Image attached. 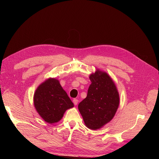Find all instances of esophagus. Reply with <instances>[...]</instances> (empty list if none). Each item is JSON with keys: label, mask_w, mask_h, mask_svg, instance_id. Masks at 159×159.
I'll return each mask as SVG.
<instances>
[{"label": "esophagus", "mask_w": 159, "mask_h": 159, "mask_svg": "<svg viewBox=\"0 0 159 159\" xmlns=\"http://www.w3.org/2000/svg\"><path fill=\"white\" fill-rule=\"evenodd\" d=\"M73 104H74L75 105H77V104H78V100L76 99V98H74V99L73 100Z\"/></svg>", "instance_id": "esophagus-1"}]
</instances>
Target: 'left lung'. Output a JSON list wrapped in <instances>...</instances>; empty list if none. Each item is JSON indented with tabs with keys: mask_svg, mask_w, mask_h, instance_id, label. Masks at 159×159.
Listing matches in <instances>:
<instances>
[{
	"mask_svg": "<svg viewBox=\"0 0 159 159\" xmlns=\"http://www.w3.org/2000/svg\"><path fill=\"white\" fill-rule=\"evenodd\" d=\"M91 84L86 98L78 106L86 126L97 129L109 122L119 105L118 91L106 73L97 70L89 76Z\"/></svg>",
	"mask_w": 159,
	"mask_h": 159,
	"instance_id": "8db88e82",
	"label": "left lung"
}]
</instances>
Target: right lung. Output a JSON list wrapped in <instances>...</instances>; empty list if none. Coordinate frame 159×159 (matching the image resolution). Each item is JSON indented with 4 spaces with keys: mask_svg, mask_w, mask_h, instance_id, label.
Segmentation results:
<instances>
[{
    "mask_svg": "<svg viewBox=\"0 0 159 159\" xmlns=\"http://www.w3.org/2000/svg\"><path fill=\"white\" fill-rule=\"evenodd\" d=\"M34 105L41 117L51 124L59 121L66 110L74 106L55 79H49L37 88L34 95Z\"/></svg>",
    "mask_w": 159,
    "mask_h": 159,
    "instance_id": "1",
    "label": "right lung"
}]
</instances>
